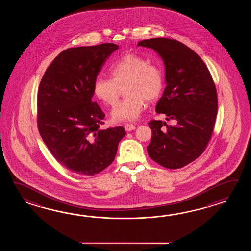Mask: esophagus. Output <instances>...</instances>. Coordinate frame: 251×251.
Returning <instances> with one entry per match:
<instances>
[{
  "label": "esophagus",
  "instance_id": "esophagus-1",
  "mask_svg": "<svg viewBox=\"0 0 251 251\" xmlns=\"http://www.w3.org/2000/svg\"><path fill=\"white\" fill-rule=\"evenodd\" d=\"M125 129H126V131L130 132V131L134 130L135 126H134V125H133V124H126V125H125Z\"/></svg>",
  "mask_w": 251,
  "mask_h": 251
}]
</instances>
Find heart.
<instances>
[{"instance_id":"b5f03b06","label":"heart","mask_w":251,"mask_h":251,"mask_svg":"<svg viewBox=\"0 0 251 251\" xmlns=\"http://www.w3.org/2000/svg\"><path fill=\"white\" fill-rule=\"evenodd\" d=\"M111 78L98 76L93 83L94 95L108 106L118 101L120 88L125 87L127 95L119 102L111 113L115 122L138 119L145 106L160 96L164 86V75L158 65L150 64L146 59L127 53L109 68Z\"/></svg>"}]
</instances>
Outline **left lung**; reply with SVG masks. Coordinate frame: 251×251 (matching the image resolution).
I'll return each instance as SVG.
<instances>
[{"label": "left lung", "mask_w": 251, "mask_h": 251, "mask_svg": "<svg viewBox=\"0 0 251 251\" xmlns=\"http://www.w3.org/2000/svg\"><path fill=\"white\" fill-rule=\"evenodd\" d=\"M137 46L153 49L164 62L167 86L155 110L174 121L148 123L152 133L148 154L164 168L179 169L198 159L208 144L218 108L216 88L203 60L183 43L157 38Z\"/></svg>", "instance_id": "left-lung-1"}]
</instances>
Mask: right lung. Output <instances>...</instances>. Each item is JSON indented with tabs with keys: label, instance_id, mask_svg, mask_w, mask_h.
<instances>
[{
	"label": "right lung",
	"instance_id": "add662e5",
	"mask_svg": "<svg viewBox=\"0 0 251 251\" xmlns=\"http://www.w3.org/2000/svg\"><path fill=\"white\" fill-rule=\"evenodd\" d=\"M118 46L68 48L48 66L38 93V127L48 150L69 171L93 176L110 165L126 135L122 126L100 129L105 114L96 102L93 83Z\"/></svg>",
	"mask_w": 251,
	"mask_h": 251
}]
</instances>
